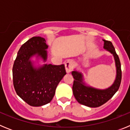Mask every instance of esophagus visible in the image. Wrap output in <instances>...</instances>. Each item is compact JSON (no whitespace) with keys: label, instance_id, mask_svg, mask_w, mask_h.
<instances>
[{"label":"esophagus","instance_id":"esophagus-1","mask_svg":"<svg viewBox=\"0 0 130 130\" xmlns=\"http://www.w3.org/2000/svg\"><path fill=\"white\" fill-rule=\"evenodd\" d=\"M74 66V62L72 60H68L65 63V67L67 73H70Z\"/></svg>","mask_w":130,"mask_h":130}]
</instances>
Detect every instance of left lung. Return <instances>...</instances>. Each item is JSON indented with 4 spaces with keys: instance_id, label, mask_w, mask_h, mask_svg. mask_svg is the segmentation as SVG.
Masks as SVG:
<instances>
[{
    "instance_id": "1",
    "label": "left lung",
    "mask_w": 130,
    "mask_h": 130,
    "mask_svg": "<svg viewBox=\"0 0 130 130\" xmlns=\"http://www.w3.org/2000/svg\"><path fill=\"white\" fill-rule=\"evenodd\" d=\"M104 49L113 55L117 67V77L114 83L109 88L105 90H99L92 87H88L83 83V75L81 73L73 71V95L79 104L90 107H98L109 100L119 90L122 79L121 64L112 43L110 41L104 40Z\"/></svg>"
}]
</instances>
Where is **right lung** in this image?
I'll return each instance as SVG.
<instances>
[{
  "instance_id": "obj_1",
  "label": "right lung",
  "mask_w": 130,
  "mask_h": 130,
  "mask_svg": "<svg viewBox=\"0 0 130 130\" xmlns=\"http://www.w3.org/2000/svg\"><path fill=\"white\" fill-rule=\"evenodd\" d=\"M43 38L36 36L23 44L13 66V83L17 94L33 107L45 105L52 100L58 84L66 75L64 64L32 66L30 58L35 55L47 59L48 46Z\"/></svg>"
}]
</instances>
